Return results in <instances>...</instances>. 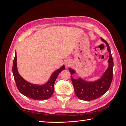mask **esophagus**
<instances>
[{
  "label": "esophagus",
  "mask_w": 126,
  "mask_h": 126,
  "mask_svg": "<svg viewBox=\"0 0 126 126\" xmlns=\"http://www.w3.org/2000/svg\"><path fill=\"white\" fill-rule=\"evenodd\" d=\"M71 64H72V63L71 62L68 61V62H66L65 65H66V66H67V67H69V66L71 65Z\"/></svg>",
  "instance_id": "34e87169"
}]
</instances>
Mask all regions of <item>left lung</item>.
<instances>
[{"mask_svg": "<svg viewBox=\"0 0 126 126\" xmlns=\"http://www.w3.org/2000/svg\"><path fill=\"white\" fill-rule=\"evenodd\" d=\"M101 39L106 43L110 55L108 61V68L104 72L101 78L94 82H87L80 77L75 79L72 76V74L76 73L75 71L69 68L76 95L79 99L83 101H92L100 97L108 90L111 84L113 79V61L108 43L102 38Z\"/></svg>", "mask_w": 126, "mask_h": 126, "instance_id": "1", "label": "left lung"}]
</instances>
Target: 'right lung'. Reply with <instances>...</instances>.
I'll list each match as a JSON object with an SVG mask.
<instances>
[{
    "label": "right lung",
    "instance_id": "obj_1",
    "mask_svg": "<svg viewBox=\"0 0 126 126\" xmlns=\"http://www.w3.org/2000/svg\"><path fill=\"white\" fill-rule=\"evenodd\" d=\"M16 61L17 57L16 50L12 71L16 87L20 92L29 98L35 100H45L52 97L54 91L55 81L59 73L65 69V66L63 65L59 69L53 72L49 80L46 84L37 85L27 82L20 76L17 69Z\"/></svg>",
    "mask_w": 126,
    "mask_h": 126
}]
</instances>
